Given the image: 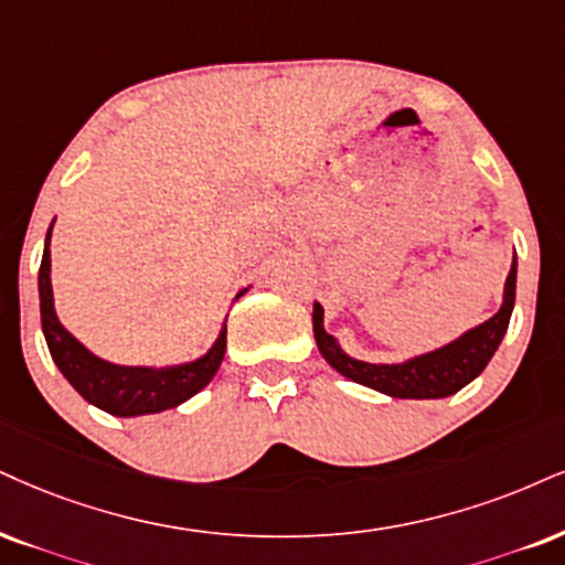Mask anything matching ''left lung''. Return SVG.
<instances>
[{"mask_svg":"<svg viewBox=\"0 0 565 565\" xmlns=\"http://www.w3.org/2000/svg\"><path fill=\"white\" fill-rule=\"evenodd\" d=\"M516 269L519 264L516 254H513L511 271L505 277L503 303H500L498 315L466 330L463 335L450 340V343L435 348V351L419 353V356H411L406 361H395V364H372V361L348 356L338 338H332L324 330V309L322 303L315 301L311 322H315L319 353L343 377L377 390V393L390 395V398H448V395L469 385L471 380H477L484 372V366L490 364V359L495 356L500 340L505 338L508 322H511L513 303H516Z\"/></svg>","mask_w":565,"mask_h":565,"instance_id":"obj_1","label":"left lung"}]
</instances>
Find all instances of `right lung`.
I'll return each instance as SVG.
<instances>
[{
  "instance_id": "right-lung-1",
  "label": "right lung",
  "mask_w": 565,
  "mask_h": 565,
  "mask_svg": "<svg viewBox=\"0 0 565 565\" xmlns=\"http://www.w3.org/2000/svg\"><path fill=\"white\" fill-rule=\"evenodd\" d=\"M52 227L49 225L44 241V256H41L39 269V298H41V330H44L49 353H52L54 364L62 372L70 385L86 398L90 406L107 411L113 416H146L159 414V411L175 408L180 403L204 390L212 382L214 374L225 359L227 348V317L222 322V330L212 348L204 356L183 361V364L170 366H122L113 361L99 359L81 343L73 332L65 330L60 322L57 311H54V290H52ZM248 288H243L235 301Z\"/></svg>"
}]
</instances>
